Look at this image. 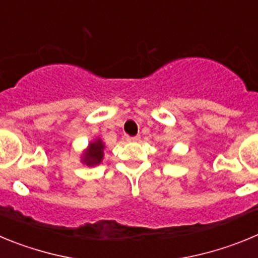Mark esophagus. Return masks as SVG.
Instances as JSON below:
<instances>
[{
  "mask_svg": "<svg viewBox=\"0 0 258 258\" xmlns=\"http://www.w3.org/2000/svg\"><path fill=\"white\" fill-rule=\"evenodd\" d=\"M141 137L140 136H136V137H126V141L129 142H136V141H140Z\"/></svg>",
  "mask_w": 258,
  "mask_h": 258,
  "instance_id": "esophagus-1",
  "label": "esophagus"
}]
</instances>
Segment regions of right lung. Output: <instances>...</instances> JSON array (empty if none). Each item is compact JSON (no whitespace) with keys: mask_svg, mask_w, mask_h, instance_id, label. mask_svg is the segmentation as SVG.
Instances as JSON below:
<instances>
[{"mask_svg":"<svg viewBox=\"0 0 258 258\" xmlns=\"http://www.w3.org/2000/svg\"><path fill=\"white\" fill-rule=\"evenodd\" d=\"M103 149L104 146L101 140H97L95 142H92L89 145L88 152L84 155V163L86 165H97L102 161L103 157Z\"/></svg>","mask_w":258,"mask_h":258,"instance_id":"add662e5","label":"right lung"}]
</instances>
